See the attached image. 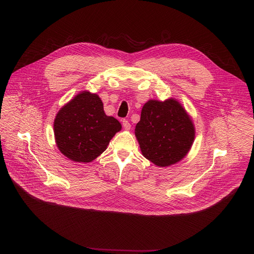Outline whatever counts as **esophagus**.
Listing matches in <instances>:
<instances>
[{
    "instance_id": "34e87169",
    "label": "esophagus",
    "mask_w": 254,
    "mask_h": 254,
    "mask_svg": "<svg viewBox=\"0 0 254 254\" xmlns=\"http://www.w3.org/2000/svg\"><path fill=\"white\" fill-rule=\"evenodd\" d=\"M123 127L126 128V129H129L130 128V124L127 120H124L123 121Z\"/></svg>"
}]
</instances>
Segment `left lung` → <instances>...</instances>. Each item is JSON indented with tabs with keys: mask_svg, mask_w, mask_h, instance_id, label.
Masks as SVG:
<instances>
[{
	"mask_svg": "<svg viewBox=\"0 0 254 254\" xmlns=\"http://www.w3.org/2000/svg\"><path fill=\"white\" fill-rule=\"evenodd\" d=\"M134 133L143 157L166 167L187 155L195 129L186 111L175 99L149 100L142 106Z\"/></svg>",
	"mask_w": 254,
	"mask_h": 254,
	"instance_id": "obj_1",
	"label": "left lung"
}]
</instances>
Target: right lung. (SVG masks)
<instances>
[{
    "instance_id": "1",
    "label": "right lung",
    "mask_w": 254,
    "mask_h": 254,
    "mask_svg": "<svg viewBox=\"0 0 254 254\" xmlns=\"http://www.w3.org/2000/svg\"><path fill=\"white\" fill-rule=\"evenodd\" d=\"M121 123L107 117L96 94L83 91L64 105L54 121L57 147L68 159L89 163L102 154Z\"/></svg>"
}]
</instances>
